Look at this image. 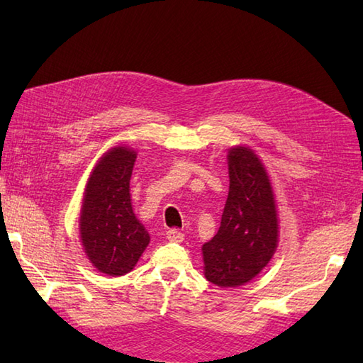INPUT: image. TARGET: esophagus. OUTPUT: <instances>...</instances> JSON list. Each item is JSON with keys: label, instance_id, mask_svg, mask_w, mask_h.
I'll return each instance as SVG.
<instances>
[{"label": "esophagus", "instance_id": "1", "mask_svg": "<svg viewBox=\"0 0 363 363\" xmlns=\"http://www.w3.org/2000/svg\"><path fill=\"white\" fill-rule=\"evenodd\" d=\"M167 238L169 242L181 243V242H184V234L177 229H169V230H167Z\"/></svg>", "mask_w": 363, "mask_h": 363}]
</instances>
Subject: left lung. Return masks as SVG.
Wrapping results in <instances>:
<instances>
[{
  "label": "left lung",
  "instance_id": "left-lung-1",
  "mask_svg": "<svg viewBox=\"0 0 363 363\" xmlns=\"http://www.w3.org/2000/svg\"><path fill=\"white\" fill-rule=\"evenodd\" d=\"M229 194L218 233L203 245L204 276L221 289L252 281L274 256L279 217L272 179L250 146L228 150Z\"/></svg>",
  "mask_w": 363,
  "mask_h": 363
}]
</instances>
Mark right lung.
Instances as JSON below:
<instances>
[{
	"label": "right lung",
	"mask_w": 363,
	"mask_h": 363,
	"mask_svg": "<svg viewBox=\"0 0 363 363\" xmlns=\"http://www.w3.org/2000/svg\"><path fill=\"white\" fill-rule=\"evenodd\" d=\"M137 151L125 145L104 152L84 189L79 213L82 250L99 273L123 276L150 245V233L135 217L129 182Z\"/></svg>",
	"instance_id": "1"
}]
</instances>
